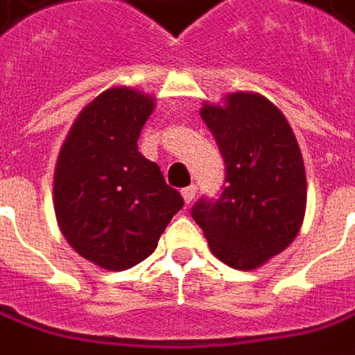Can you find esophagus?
<instances>
[{
  "label": "esophagus",
  "instance_id": "obj_1",
  "mask_svg": "<svg viewBox=\"0 0 355 355\" xmlns=\"http://www.w3.org/2000/svg\"><path fill=\"white\" fill-rule=\"evenodd\" d=\"M196 192H198V188L194 187V184L182 188V198H184V202H187V204H190V202L194 200V196H196Z\"/></svg>",
  "mask_w": 355,
  "mask_h": 355
}]
</instances>
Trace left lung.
<instances>
[{
    "label": "left lung",
    "instance_id": "left-lung-1",
    "mask_svg": "<svg viewBox=\"0 0 355 355\" xmlns=\"http://www.w3.org/2000/svg\"><path fill=\"white\" fill-rule=\"evenodd\" d=\"M200 114L225 161V188L218 200H200L192 218L223 264L259 268L303 225L307 177L295 134L282 110L254 91L204 103Z\"/></svg>",
    "mask_w": 355,
    "mask_h": 355
}]
</instances>
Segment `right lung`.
I'll list each match as a JSON object with an SVG mask.
<instances>
[{"label": "right lung", "instance_id": "add662e5", "mask_svg": "<svg viewBox=\"0 0 355 355\" xmlns=\"http://www.w3.org/2000/svg\"><path fill=\"white\" fill-rule=\"evenodd\" d=\"M153 108L155 98L136 87H110L77 114L58 155V227L79 257L108 272L146 260L184 206L157 163L137 151Z\"/></svg>", "mask_w": 355, "mask_h": 355}]
</instances>
